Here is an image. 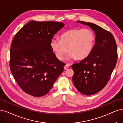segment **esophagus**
<instances>
[{"label":"esophagus","mask_w":123,"mask_h":123,"mask_svg":"<svg viewBox=\"0 0 123 123\" xmlns=\"http://www.w3.org/2000/svg\"><path fill=\"white\" fill-rule=\"evenodd\" d=\"M69 65L68 64H66L65 65V66L64 67V69H67L69 67Z\"/></svg>","instance_id":"34e87169"}]
</instances>
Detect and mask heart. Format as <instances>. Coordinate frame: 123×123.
<instances>
[{
	"instance_id": "b5f03b06",
	"label": "heart",
	"mask_w": 123,
	"mask_h": 123,
	"mask_svg": "<svg viewBox=\"0 0 123 123\" xmlns=\"http://www.w3.org/2000/svg\"><path fill=\"white\" fill-rule=\"evenodd\" d=\"M95 37L93 31L88 28L72 29L63 33L60 40L53 39L51 47L59 60H62L67 52L68 59L77 58L82 60L91 52Z\"/></svg>"
}]
</instances>
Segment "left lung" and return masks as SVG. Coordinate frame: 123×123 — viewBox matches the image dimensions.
Instances as JSON below:
<instances>
[{
    "instance_id": "left-lung-1",
    "label": "left lung",
    "mask_w": 123,
    "mask_h": 123,
    "mask_svg": "<svg viewBox=\"0 0 123 123\" xmlns=\"http://www.w3.org/2000/svg\"><path fill=\"white\" fill-rule=\"evenodd\" d=\"M88 25L96 35L95 43L89 55L71 65L74 71L72 81L79 91L91 95L105 87L116 65L117 47L113 35L91 23L78 21Z\"/></svg>"
}]
</instances>
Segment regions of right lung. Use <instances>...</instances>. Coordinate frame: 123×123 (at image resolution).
Segmentation results:
<instances>
[{"instance_id":"right-lung-1","label":"right lung","mask_w":123,"mask_h":123,"mask_svg":"<svg viewBox=\"0 0 123 123\" xmlns=\"http://www.w3.org/2000/svg\"><path fill=\"white\" fill-rule=\"evenodd\" d=\"M64 24L31 21L18 32L10 49L12 74L21 89L34 97L47 94L65 65L51 47L54 35Z\"/></svg>"}]
</instances>
